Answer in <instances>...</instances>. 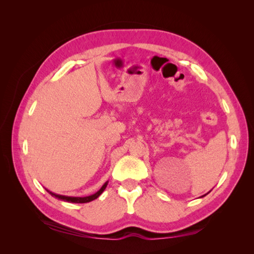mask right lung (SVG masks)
Returning a JSON list of instances; mask_svg holds the SVG:
<instances>
[{"instance_id": "add662e5", "label": "right lung", "mask_w": 254, "mask_h": 254, "mask_svg": "<svg viewBox=\"0 0 254 254\" xmlns=\"http://www.w3.org/2000/svg\"><path fill=\"white\" fill-rule=\"evenodd\" d=\"M107 184H108V182H106V183L104 184V186L102 187V189L99 190L98 191H96L95 194L91 195V196H88V197H66V196H63V195L54 194V193H52V191H50V190H47L49 191V193H50L52 196L60 199V200L67 201V202H75V203H86V202H90V201H92V200H94V199H96L99 195H101V194L103 193V191L105 190V189H106V187H107Z\"/></svg>"}]
</instances>
